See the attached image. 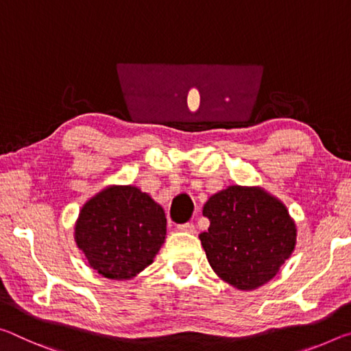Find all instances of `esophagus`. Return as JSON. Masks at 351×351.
<instances>
[{"label":"esophagus","instance_id":"34e87169","mask_svg":"<svg viewBox=\"0 0 351 351\" xmlns=\"http://www.w3.org/2000/svg\"><path fill=\"white\" fill-rule=\"evenodd\" d=\"M178 231H182V232H189V234H193V232H195V225H193V223H182V225H178Z\"/></svg>","mask_w":351,"mask_h":351}]
</instances>
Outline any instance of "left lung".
Returning a JSON list of instances; mask_svg holds the SVG:
<instances>
[{
    "label": "left lung",
    "instance_id": "left-lung-1",
    "mask_svg": "<svg viewBox=\"0 0 351 351\" xmlns=\"http://www.w3.org/2000/svg\"><path fill=\"white\" fill-rule=\"evenodd\" d=\"M210 225L199 234L210 267L241 291L270 281L297 242V228L280 199L261 187L230 186L203 208Z\"/></svg>",
    "mask_w": 351,
    "mask_h": 351
}]
</instances>
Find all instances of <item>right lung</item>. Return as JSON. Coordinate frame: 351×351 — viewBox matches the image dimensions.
Masks as SVG:
<instances>
[{
    "instance_id": "add662e5",
    "label": "right lung",
    "mask_w": 351,
    "mask_h": 351,
    "mask_svg": "<svg viewBox=\"0 0 351 351\" xmlns=\"http://www.w3.org/2000/svg\"><path fill=\"white\" fill-rule=\"evenodd\" d=\"M167 234L162 206L136 186H109L82 206L75 242L93 270L131 280L153 263Z\"/></svg>"
}]
</instances>
